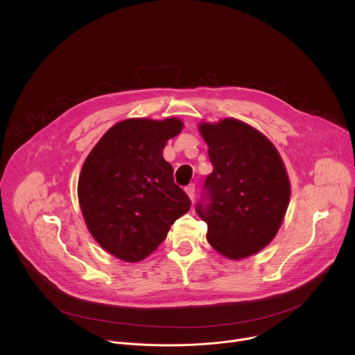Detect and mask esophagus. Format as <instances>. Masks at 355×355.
<instances>
[{"label": "esophagus", "mask_w": 355, "mask_h": 355, "mask_svg": "<svg viewBox=\"0 0 355 355\" xmlns=\"http://www.w3.org/2000/svg\"><path fill=\"white\" fill-rule=\"evenodd\" d=\"M185 192H187V196L189 197V200L194 201V198H196V185L194 184L187 185L185 187Z\"/></svg>", "instance_id": "1"}]
</instances>
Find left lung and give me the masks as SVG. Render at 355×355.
<instances>
[{"mask_svg": "<svg viewBox=\"0 0 355 355\" xmlns=\"http://www.w3.org/2000/svg\"><path fill=\"white\" fill-rule=\"evenodd\" d=\"M214 166L205 180L207 204L197 212L209 245L231 261L243 259L276 236L290 201V181L272 141L232 117L200 123Z\"/></svg>", "mask_w": 355, "mask_h": 355, "instance_id": "left-lung-1", "label": "left lung"}]
</instances>
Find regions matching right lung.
I'll return each mask as SVG.
<instances>
[{"mask_svg": "<svg viewBox=\"0 0 355 355\" xmlns=\"http://www.w3.org/2000/svg\"><path fill=\"white\" fill-rule=\"evenodd\" d=\"M182 127L177 117L125 119L110 127L85 159L78 197L86 227L123 262L151 254L191 207L163 157Z\"/></svg>", "mask_w": 355, "mask_h": 355, "instance_id": "obj_1", "label": "right lung"}]
</instances>
